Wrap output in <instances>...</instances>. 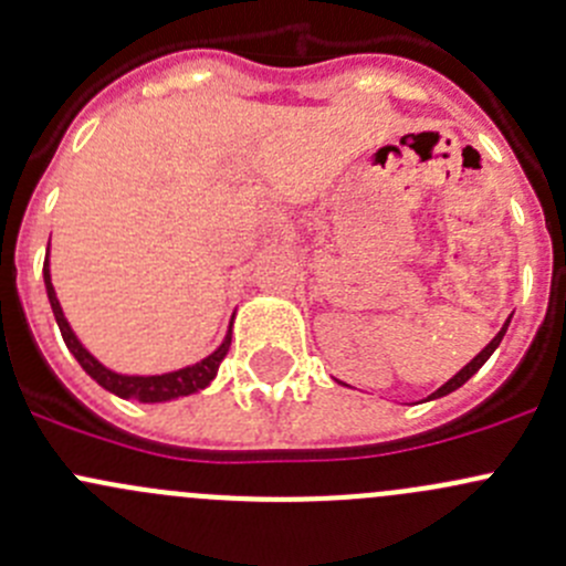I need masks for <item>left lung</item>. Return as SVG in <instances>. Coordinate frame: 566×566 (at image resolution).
I'll use <instances>...</instances> for the list:
<instances>
[{"mask_svg":"<svg viewBox=\"0 0 566 566\" xmlns=\"http://www.w3.org/2000/svg\"><path fill=\"white\" fill-rule=\"evenodd\" d=\"M506 325H510V319H506V323H504V328H501V331H499V334H495V336H493V342H490V345H488V347H484V350H482V353H479V356H476V358H473V361H471V364H465V367H462V369H460V373H458V375H454V378H452V380H447V384H443V386H441V389H438L436 394H432V397H430V399H436V397H447V394H452L454 389H460V386H462V384H465V380H468V378H471V375H476V373H479V369H482V364H484V361H488V358H490V356H493V350H495V347H499V345H501V339H504V334H506Z\"/></svg>","mask_w":566,"mask_h":566,"instance_id":"8db88e82","label":"left lung"}]
</instances>
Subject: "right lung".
Returning a JSON list of instances; mask_svg holds the SVG:
<instances>
[{
    "label": "right lung",
    "mask_w": 566,
    "mask_h": 566,
    "mask_svg": "<svg viewBox=\"0 0 566 566\" xmlns=\"http://www.w3.org/2000/svg\"><path fill=\"white\" fill-rule=\"evenodd\" d=\"M43 279H45V293H49L51 301V312H54L56 325H60V334L65 339L67 350L76 356V361L82 364L84 373L95 380V384L104 386L106 391L117 394L123 399H139V402H164V399H175V397H186V394H193L210 384L219 373V364L224 361L227 350H230V339L232 336L227 334V339L221 342V347L216 353H210L208 358H202L199 364L186 369H177V373H167V375H150V378H139V375H117L112 369H106L104 364L95 361L87 350H84L82 342L76 339V334L67 325L65 315H62V306L56 301L54 287H51V273H49V256L43 262Z\"/></svg>",
    "instance_id": "obj_1"
}]
</instances>
